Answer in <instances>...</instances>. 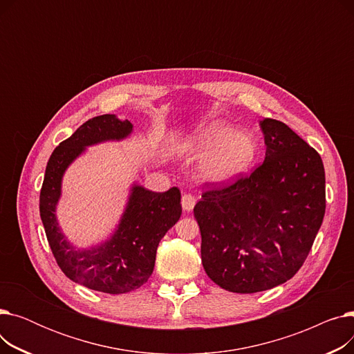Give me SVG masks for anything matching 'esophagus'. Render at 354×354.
Masks as SVG:
<instances>
[{
	"label": "esophagus",
	"instance_id": "1",
	"mask_svg": "<svg viewBox=\"0 0 354 354\" xmlns=\"http://www.w3.org/2000/svg\"><path fill=\"white\" fill-rule=\"evenodd\" d=\"M195 203H196V199L191 194L182 195V208H183V211L191 212L194 209V207H195Z\"/></svg>",
	"mask_w": 354,
	"mask_h": 354
}]
</instances>
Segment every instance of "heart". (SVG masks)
I'll return each mask as SVG.
<instances>
[{"mask_svg":"<svg viewBox=\"0 0 354 354\" xmlns=\"http://www.w3.org/2000/svg\"><path fill=\"white\" fill-rule=\"evenodd\" d=\"M188 147L202 153L198 174L203 180L222 183L244 174L257 156V142L247 130H232L214 120L202 126L191 139Z\"/></svg>","mask_w":354,"mask_h":354,"instance_id":"obj_1","label":"heart"}]
</instances>
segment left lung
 Segmentation results:
<instances>
[{
	"instance_id": "left-lung-1",
	"label": "left lung",
	"mask_w": 354,
	"mask_h": 354,
	"mask_svg": "<svg viewBox=\"0 0 354 354\" xmlns=\"http://www.w3.org/2000/svg\"><path fill=\"white\" fill-rule=\"evenodd\" d=\"M259 126L267 146L264 162L228 187L212 183L194 208L205 272L219 287L241 294L292 278L326 212L320 155L280 120L267 118Z\"/></svg>"
}]
</instances>
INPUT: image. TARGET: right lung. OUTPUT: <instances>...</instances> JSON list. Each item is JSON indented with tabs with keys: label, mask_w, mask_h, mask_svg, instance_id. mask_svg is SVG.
Segmentation results:
<instances>
[{
	"label": "right lung",
	"mask_w": 354,
	"mask_h": 354,
	"mask_svg": "<svg viewBox=\"0 0 354 354\" xmlns=\"http://www.w3.org/2000/svg\"><path fill=\"white\" fill-rule=\"evenodd\" d=\"M132 130V123L115 115H102L83 123L54 149L40 192V216L59 267L71 281L107 294L133 291L152 275L160 239L180 218V191L174 187L166 192H152L135 183L113 235L88 250H77L68 243L55 218V207L68 165L87 146L122 140Z\"/></svg>",
	"instance_id": "obj_1"
}]
</instances>
